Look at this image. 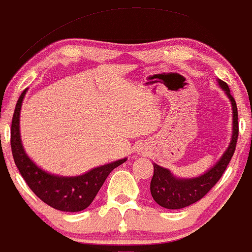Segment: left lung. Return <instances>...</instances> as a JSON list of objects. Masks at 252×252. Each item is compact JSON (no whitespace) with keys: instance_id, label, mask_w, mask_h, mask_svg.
Masks as SVG:
<instances>
[{"instance_id":"obj_1","label":"left lung","mask_w":252,"mask_h":252,"mask_svg":"<svg viewBox=\"0 0 252 252\" xmlns=\"http://www.w3.org/2000/svg\"><path fill=\"white\" fill-rule=\"evenodd\" d=\"M219 84L225 91L228 98L232 102L233 107V137L229 147L225 150L219 162L207 171L200 177L191 178V180H178L171 175L167 168L154 164V175L150 182V193L153 199L160 206L165 209L178 210L189 205L196 203L204 198L222 177L225 168L229 164L233 154L237 147L238 136H239V124H238V108L235 99L230 94L228 85L222 80H219Z\"/></svg>"}]
</instances>
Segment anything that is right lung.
<instances>
[{"mask_svg": "<svg viewBox=\"0 0 252 252\" xmlns=\"http://www.w3.org/2000/svg\"><path fill=\"white\" fill-rule=\"evenodd\" d=\"M25 93L27 90L23 91L18 99L10 127V147L15 165L29 188L43 203L61 211H82L92 203L109 173L126 159L99 166L77 177H59L42 171L28 158L20 141L19 115Z\"/></svg>", "mask_w": 252, "mask_h": 252, "instance_id": "add662e5", "label": "right lung"}]
</instances>
